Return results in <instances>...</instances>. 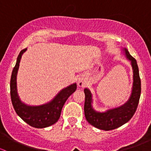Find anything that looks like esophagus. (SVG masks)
<instances>
[{
	"instance_id": "obj_1",
	"label": "esophagus",
	"mask_w": 151,
	"mask_h": 151,
	"mask_svg": "<svg viewBox=\"0 0 151 151\" xmlns=\"http://www.w3.org/2000/svg\"><path fill=\"white\" fill-rule=\"evenodd\" d=\"M78 85L80 87H84L85 81L83 78H79L78 80Z\"/></svg>"
}]
</instances>
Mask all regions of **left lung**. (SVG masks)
<instances>
[{"label":"left lung","instance_id":"left-lung-1","mask_svg":"<svg viewBox=\"0 0 151 151\" xmlns=\"http://www.w3.org/2000/svg\"><path fill=\"white\" fill-rule=\"evenodd\" d=\"M125 54L132 62L133 68V88L129 101L123 106L109 109L106 112H98L94 110L91 106L92 95L88 89L84 90L85 99L84 104L85 116L87 121L97 129L109 131L117 129L130 121L134 115L139 104L141 93V81L139 78V68L137 60L129 54V51L125 49Z\"/></svg>","mask_w":151,"mask_h":151}]
</instances>
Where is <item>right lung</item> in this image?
I'll use <instances>...</instances> for the list:
<instances>
[{"label": "right lung", "mask_w": 151, "mask_h": 151, "mask_svg": "<svg viewBox=\"0 0 151 151\" xmlns=\"http://www.w3.org/2000/svg\"><path fill=\"white\" fill-rule=\"evenodd\" d=\"M26 50V48L24 49L19 52L16 65L12 71L10 80L11 99L15 112L25 123L34 128L42 129L48 127L58 121L63 105L68 97L76 91L77 85H71L62 90L49 104L39 106H30L21 102L17 93L16 78L21 57Z\"/></svg>", "instance_id": "obj_1"}]
</instances>
